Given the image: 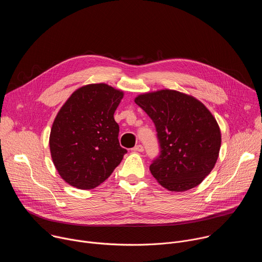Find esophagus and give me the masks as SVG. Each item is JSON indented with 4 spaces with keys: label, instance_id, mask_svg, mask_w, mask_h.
I'll use <instances>...</instances> for the list:
<instances>
[{
    "label": "esophagus",
    "instance_id": "esophagus-1",
    "mask_svg": "<svg viewBox=\"0 0 262 262\" xmlns=\"http://www.w3.org/2000/svg\"><path fill=\"white\" fill-rule=\"evenodd\" d=\"M132 150L134 151V152H142L143 150H144V147L141 145V144H138V145H136Z\"/></svg>",
    "mask_w": 262,
    "mask_h": 262
}]
</instances>
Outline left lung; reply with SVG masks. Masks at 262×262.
<instances>
[{"mask_svg": "<svg viewBox=\"0 0 262 262\" xmlns=\"http://www.w3.org/2000/svg\"><path fill=\"white\" fill-rule=\"evenodd\" d=\"M151 118L160 156L149 167L154 177L172 192L191 190L211 172L221 147V132L207 107L195 97L160 90L136 97Z\"/></svg>", "mask_w": 262, "mask_h": 262, "instance_id": "1", "label": "left lung"}]
</instances>
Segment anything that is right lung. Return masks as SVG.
<instances>
[{
    "label": "right lung",
    "instance_id": "obj_1",
    "mask_svg": "<svg viewBox=\"0 0 262 262\" xmlns=\"http://www.w3.org/2000/svg\"><path fill=\"white\" fill-rule=\"evenodd\" d=\"M122 97V91L106 84H90L74 91L58 112L51 155L60 176L74 188H96L127 152L119 144L114 119Z\"/></svg>",
    "mask_w": 262,
    "mask_h": 262
}]
</instances>
